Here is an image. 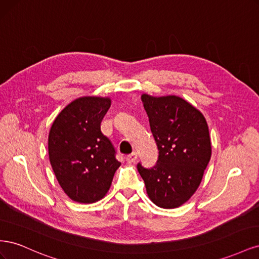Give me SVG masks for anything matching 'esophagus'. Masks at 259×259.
Wrapping results in <instances>:
<instances>
[{
  "label": "esophagus",
  "instance_id": "34e87169",
  "mask_svg": "<svg viewBox=\"0 0 259 259\" xmlns=\"http://www.w3.org/2000/svg\"><path fill=\"white\" fill-rule=\"evenodd\" d=\"M137 160V152H132L126 156V161L128 163H134Z\"/></svg>",
  "mask_w": 259,
  "mask_h": 259
}]
</instances>
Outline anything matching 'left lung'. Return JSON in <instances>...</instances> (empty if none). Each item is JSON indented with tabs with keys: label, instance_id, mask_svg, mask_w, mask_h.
Instances as JSON below:
<instances>
[{
	"label": "left lung",
	"instance_id": "obj_1",
	"mask_svg": "<svg viewBox=\"0 0 259 259\" xmlns=\"http://www.w3.org/2000/svg\"><path fill=\"white\" fill-rule=\"evenodd\" d=\"M159 158L151 168L137 164L149 198L163 208L178 207L198 189L210 159L205 117L177 96H142Z\"/></svg>",
	"mask_w": 259,
	"mask_h": 259
}]
</instances>
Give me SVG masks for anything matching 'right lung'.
<instances>
[{"label": "right lung", "mask_w": 259, "mask_h": 259, "mask_svg": "<svg viewBox=\"0 0 259 259\" xmlns=\"http://www.w3.org/2000/svg\"><path fill=\"white\" fill-rule=\"evenodd\" d=\"M111 100L81 97L55 119L49 135V154L59 185L80 203L103 199L121 163L111 140L103 134V121Z\"/></svg>", "instance_id": "1"}]
</instances>
